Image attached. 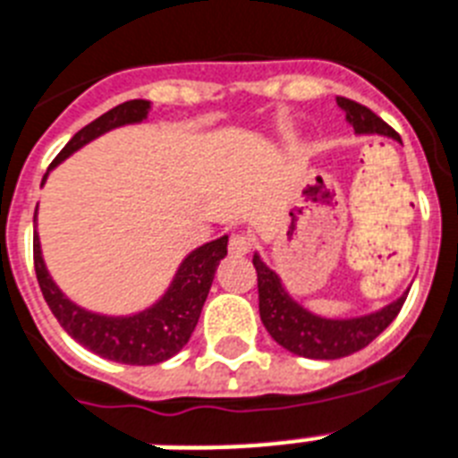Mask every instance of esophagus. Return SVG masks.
Instances as JSON below:
<instances>
[{
    "instance_id": "1",
    "label": "esophagus",
    "mask_w": 458,
    "mask_h": 458,
    "mask_svg": "<svg viewBox=\"0 0 458 458\" xmlns=\"http://www.w3.org/2000/svg\"><path fill=\"white\" fill-rule=\"evenodd\" d=\"M228 249H230V254L244 256L254 249V240H251L249 235H244V233H235V235H230Z\"/></svg>"
}]
</instances>
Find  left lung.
<instances>
[{
    "instance_id": "left-lung-1",
    "label": "left lung",
    "mask_w": 458,
    "mask_h": 458,
    "mask_svg": "<svg viewBox=\"0 0 458 458\" xmlns=\"http://www.w3.org/2000/svg\"><path fill=\"white\" fill-rule=\"evenodd\" d=\"M345 110V120L351 122L358 133H384L400 140L393 129L369 107L360 106L351 98H336ZM256 277H259V313L267 334L293 355L310 360H338L369 345L386 327L397 318L407 296H400L378 313L352 319H327L308 313L306 308L284 292L277 273L254 256Z\"/></svg>"
}]
</instances>
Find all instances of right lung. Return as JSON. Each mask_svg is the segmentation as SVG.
I'll return each mask as SVG.
<instances>
[{
    "instance_id": "right-lung-1",
    "label": "right lung",
    "mask_w": 458,
    "mask_h": 458,
    "mask_svg": "<svg viewBox=\"0 0 458 458\" xmlns=\"http://www.w3.org/2000/svg\"><path fill=\"white\" fill-rule=\"evenodd\" d=\"M148 110H150L148 100H126L122 106L107 110L106 114H100L98 120L74 133L48 169L61 165L63 159L70 157L74 150H80L81 145H87L89 140L98 139L100 133L110 131L114 126L145 120ZM32 251H35L37 282H39V289L44 293V301L51 308L54 318L61 322L63 329L77 344H81L100 358L113 360V362L157 364L174 358L191 341L197 319L202 313L204 301H207V293L211 289V282H214L218 261L228 254V237L223 235L195 249L181 263L176 277H174L165 296L152 308L139 315H131V318H107V315L89 313L84 308L74 306L72 301L63 296L61 289L55 287L54 280H51V275L47 273L42 247H39L37 235L32 242Z\"/></svg>"
}]
</instances>
